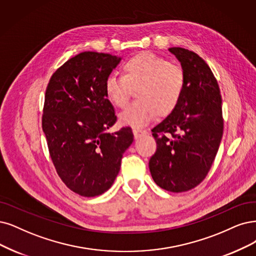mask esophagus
I'll use <instances>...</instances> for the list:
<instances>
[{"instance_id":"34e87169","label":"esophagus","mask_w":256,"mask_h":256,"mask_svg":"<svg viewBox=\"0 0 256 256\" xmlns=\"http://www.w3.org/2000/svg\"><path fill=\"white\" fill-rule=\"evenodd\" d=\"M133 134H134V137L137 139V138H139V137H141V136L146 135V130H141V128H133Z\"/></svg>"}]
</instances>
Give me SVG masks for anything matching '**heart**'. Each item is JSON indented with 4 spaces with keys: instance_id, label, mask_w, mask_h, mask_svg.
<instances>
[{
    "instance_id": "heart-1",
    "label": "heart",
    "mask_w": 256,
    "mask_h": 256,
    "mask_svg": "<svg viewBox=\"0 0 256 256\" xmlns=\"http://www.w3.org/2000/svg\"><path fill=\"white\" fill-rule=\"evenodd\" d=\"M123 76L110 74L104 82V92L114 106L124 108L133 92L138 100L121 112L123 124L142 128L157 115L168 116L182 100L186 76L180 66L150 52H141L122 65Z\"/></svg>"
}]
</instances>
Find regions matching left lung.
Returning a JSON list of instances; mask_svg holds the SVG:
<instances>
[{"label": "left lung", "mask_w": 256, "mask_h": 256, "mask_svg": "<svg viewBox=\"0 0 256 256\" xmlns=\"http://www.w3.org/2000/svg\"><path fill=\"white\" fill-rule=\"evenodd\" d=\"M180 62L186 88L173 112L153 130L157 150L148 166L157 186L180 193L209 173L224 132L220 90L211 68L197 54L168 48Z\"/></svg>", "instance_id": "8db88e82"}]
</instances>
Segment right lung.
I'll list each match as a JSON object with an SVG mask.
<instances>
[{"label": "right lung", "mask_w": 256, "mask_h": 256, "mask_svg": "<svg viewBox=\"0 0 256 256\" xmlns=\"http://www.w3.org/2000/svg\"><path fill=\"white\" fill-rule=\"evenodd\" d=\"M117 56L84 52L56 70L45 92L42 128L62 182L84 197L108 191L134 135L130 126L108 130L117 116L104 82L120 62Z\"/></svg>", "instance_id": "right-lung-1"}]
</instances>
